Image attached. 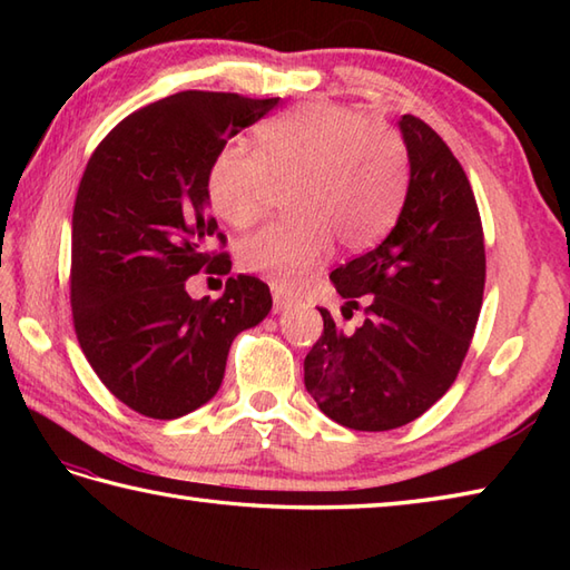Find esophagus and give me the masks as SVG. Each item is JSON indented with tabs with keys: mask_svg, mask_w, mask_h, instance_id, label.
<instances>
[{
	"mask_svg": "<svg viewBox=\"0 0 570 570\" xmlns=\"http://www.w3.org/2000/svg\"><path fill=\"white\" fill-rule=\"evenodd\" d=\"M272 298H274V311L278 313V311H284V308H288L296 301V296L294 294H288L284 286H278V284H272Z\"/></svg>",
	"mask_w": 570,
	"mask_h": 570,
	"instance_id": "34e87169",
	"label": "esophagus"
}]
</instances>
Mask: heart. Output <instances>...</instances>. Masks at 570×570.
<instances>
[{
  "mask_svg": "<svg viewBox=\"0 0 570 570\" xmlns=\"http://www.w3.org/2000/svg\"><path fill=\"white\" fill-rule=\"evenodd\" d=\"M272 184L288 188L294 215L239 245L247 272L292 286L333 239L362 252L390 233L406 198L409 156L394 131L335 102H306L257 129V149L229 141L215 154L205 193L217 217L247 227L264 213Z\"/></svg>",
  "mask_w": 570,
  "mask_h": 570,
  "instance_id": "heart-1",
  "label": "heart"
}]
</instances>
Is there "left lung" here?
<instances>
[{
  "instance_id": "8db88e82",
  "label": "left lung",
  "mask_w": 570,
  "mask_h": 570,
  "mask_svg": "<svg viewBox=\"0 0 570 570\" xmlns=\"http://www.w3.org/2000/svg\"><path fill=\"white\" fill-rule=\"evenodd\" d=\"M409 188L382 245L333 269L347 304H365L355 331L323 335L304 382L325 416L355 431H390L419 419L451 390L475 333L485 292V237L470 180L448 144L414 115L399 119Z\"/></svg>"
}]
</instances>
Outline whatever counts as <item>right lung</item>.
I'll return each mask as SVG.
<instances>
[{
    "mask_svg": "<svg viewBox=\"0 0 570 570\" xmlns=\"http://www.w3.org/2000/svg\"><path fill=\"white\" fill-rule=\"evenodd\" d=\"M278 98L186 90L125 117L92 151L72 208L70 306L90 367L149 419L196 411L223 384L229 345L272 311L269 286L239 274L225 294L190 298L186 282L229 274L208 215L205 176L227 139Z\"/></svg>",
    "mask_w": 570,
    "mask_h": 570,
    "instance_id": "add662e5",
    "label": "right lung"
}]
</instances>
